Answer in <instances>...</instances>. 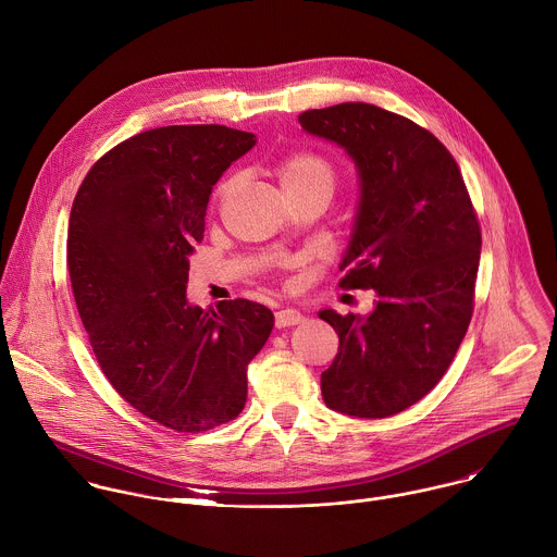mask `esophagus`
I'll list each match as a JSON object with an SVG mask.
<instances>
[{
	"label": "esophagus",
	"mask_w": 557,
	"mask_h": 557,
	"mask_svg": "<svg viewBox=\"0 0 557 557\" xmlns=\"http://www.w3.org/2000/svg\"><path fill=\"white\" fill-rule=\"evenodd\" d=\"M306 317L293 308H284V310H277L275 312V325L282 330V327H293V325H299L304 323Z\"/></svg>",
	"instance_id": "1"
}]
</instances>
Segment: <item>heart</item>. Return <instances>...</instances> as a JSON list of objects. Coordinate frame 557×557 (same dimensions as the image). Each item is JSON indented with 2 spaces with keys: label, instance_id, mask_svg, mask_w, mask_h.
I'll return each mask as SVG.
<instances>
[{
  "label": "heart",
  "instance_id": "1",
  "mask_svg": "<svg viewBox=\"0 0 557 557\" xmlns=\"http://www.w3.org/2000/svg\"><path fill=\"white\" fill-rule=\"evenodd\" d=\"M275 173L288 197H297L312 190H323L332 195L336 186V166L327 156L312 149H295L284 153L277 160ZM236 182V177L223 180L214 190V203L225 201L227 195L234 190Z\"/></svg>",
  "mask_w": 557,
  "mask_h": 557
}]
</instances>
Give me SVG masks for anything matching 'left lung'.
Listing matches in <instances>:
<instances>
[{
  "mask_svg": "<svg viewBox=\"0 0 557 557\" xmlns=\"http://www.w3.org/2000/svg\"><path fill=\"white\" fill-rule=\"evenodd\" d=\"M360 173V208L343 258V288L375 293L360 319L323 310L338 354L321 373L327 408L386 419L421 401L447 373L469 330L482 227L449 149L414 121L349 101L299 114Z\"/></svg>",
  "mask_w": 557,
  "mask_h": 557,
  "instance_id": "obj_1",
  "label": "left lung"
}]
</instances>
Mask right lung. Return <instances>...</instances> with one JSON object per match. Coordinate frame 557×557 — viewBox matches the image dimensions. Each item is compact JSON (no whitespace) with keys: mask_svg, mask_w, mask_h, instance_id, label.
<instances>
[{"mask_svg":"<svg viewBox=\"0 0 557 557\" xmlns=\"http://www.w3.org/2000/svg\"><path fill=\"white\" fill-rule=\"evenodd\" d=\"M256 145L225 125H166L106 151L77 188L66 267L97 364L143 417L197 434L236 419L273 330L249 299L188 306V256L223 171Z\"/></svg>","mask_w":557,"mask_h":557,"instance_id":"obj_1","label":"right lung"}]
</instances>
